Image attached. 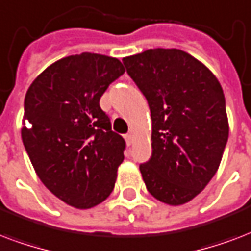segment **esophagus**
Here are the masks:
<instances>
[{
    "instance_id": "1",
    "label": "esophagus",
    "mask_w": 251,
    "mask_h": 251,
    "mask_svg": "<svg viewBox=\"0 0 251 251\" xmlns=\"http://www.w3.org/2000/svg\"><path fill=\"white\" fill-rule=\"evenodd\" d=\"M126 143H127V145H132L133 144V136L131 133L126 135Z\"/></svg>"
}]
</instances>
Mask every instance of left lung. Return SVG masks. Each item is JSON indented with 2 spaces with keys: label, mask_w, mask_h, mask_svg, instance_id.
Instances as JSON below:
<instances>
[{
  "label": "left lung",
  "mask_w": 251,
  "mask_h": 251,
  "mask_svg": "<svg viewBox=\"0 0 251 251\" xmlns=\"http://www.w3.org/2000/svg\"><path fill=\"white\" fill-rule=\"evenodd\" d=\"M152 116V157L140 165L148 191L180 205L216 174L228 141L223 87L208 68L180 50L156 48L124 57Z\"/></svg>",
  "instance_id": "1"
}]
</instances>
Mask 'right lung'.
I'll return each mask as SVG.
<instances>
[{
    "instance_id": "right-lung-1",
    "label": "right lung",
    "mask_w": 251,
    "mask_h": 251,
    "mask_svg": "<svg viewBox=\"0 0 251 251\" xmlns=\"http://www.w3.org/2000/svg\"><path fill=\"white\" fill-rule=\"evenodd\" d=\"M124 72L115 57L68 56L42 72L25 97L22 140L31 164L44 186L75 208L98 205L115 186L126 141L99 99Z\"/></svg>"
}]
</instances>
